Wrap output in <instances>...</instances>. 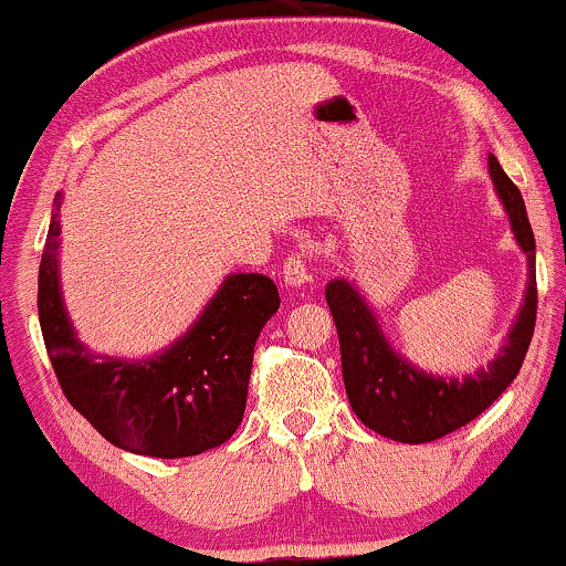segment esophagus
I'll return each mask as SVG.
<instances>
[{
	"mask_svg": "<svg viewBox=\"0 0 566 566\" xmlns=\"http://www.w3.org/2000/svg\"><path fill=\"white\" fill-rule=\"evenodd\" d=\"M282 279L290 290H303L305 284L311 282L313 276H311L308 263H305L303 253H292L287 258V263H284V271H282Z\"/></svg>",
	"mask_w": 566,
	"mask_h": 566,
	"instance_id": "34e87169",
	"label": "esophagus"
}]
</instances>
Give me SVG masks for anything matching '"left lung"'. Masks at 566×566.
<instances>
[{
  "instance_id": "left-lung-1",
  "label": "left lung",
  "mask_w": 566,
  "mask_h": 566,
  "mask_svg": "<svg viewBox=\"0 0 566 566\" xmlns=\"http://www.w3.org/2000/svg\"><path fill=\"white\" fill-rule=\"evenodd\" d=\"M488 171L499 195L514 240L527 255V287L522 308L503 339L499 356L474 374L446 377L413 366L387 339L377 313L348 279L326 284V303L337 324L343 379L350 408L374 432L398 442H432L478 419L499 395L514 382L530 348L537 313L535 287V237L527 210L514 181L490 155Z\"/></svg>"
}]
</instances>
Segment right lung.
Wrapping results in <instances>:
<instances>
[{
  "mask_svg": "<svg viewBox=\"0 0 566 566\" xmlns=\"http://www.w3.org/2000/svg\"><path fill=\"white\" fill-rule=\"evenodd\" d=\"M39 265V324L65 398L120 451L184 459L227 442L240 427L255 339L279 311L263 274H229L176 343L149 358L97 356L73 329L60 290V206Z\"/></svg>",
  "mask_w": 566,
  "mask_h": 566,
  "instance_id": "1",
  "label": "right lung"
}]
</instances>
